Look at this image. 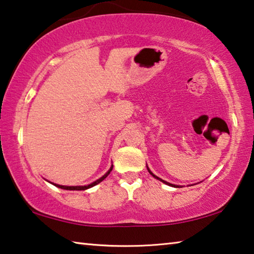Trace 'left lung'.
<instances>
[{"label": "left lung", "mask_w": 254, "mask_h": 254, "mask_svg": "<svg viewBox=\"0 0 254 254\" xmlns=\"http://www.w3.org/2000/svg\"><path fill=\"white\" fill-rule=\"evenodd\" d=\"M148 171H149V173H150V175H152L153 176V177L154 178H157V179H159V180H161V182L162 183H165V184H167V185H169V186H174V187H178V186H176V185H173V184H169V183H167V182H165V180H162V179H160V178H159V177H157V176H154L152 173H151V171H150L149 170V168H148Z\"/></svg>", "instance_id": "1"}]
</instances>
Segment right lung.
Returning <instances> with one entry per match:
<instances>
[{"mask_svg":"<svg viewBox=\"0 0 254 254\" xmlns=\"http://www.w3.org/2000/svg\"><path fill=\"white\" fill-rule=\"evenodd\" d=\"M112 169H113V167H111V169L107 171V173L103 176V177H101L100 179H97L96 182H94V183H92V184H89V185H87V186H62V185H57V184H55V186H57V187H59V188H62V189H66V190H85V189H88V188H91V187H93V186H95V185H97V184H100L102 180H104L107 176L110 175V173L112 171Z\"/></svg>","mask_w":254,"mask_h":254,"instance_id":"right-lung-1","label":"right lung"}]
</instances>
